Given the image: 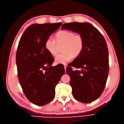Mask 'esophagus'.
<instances>
[{"label": "esophagus", "mask_w": 124, "mask_h": 124, "mask_svg": "<svg viewBox=\"0 0 124 124\" xmlns=\"http://www.w3.org/2000/svg\"><path fill=\"white\" fill-rule=\"evenodd\" d=\"M66 67H67V66L66 65H64V68H65V71H66Z\"/></svg>", "instance_id": "obj_1"}]
</instances>
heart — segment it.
<instances>
[{"mask_svg":"<svg viewBox=\"0 0 124 124\" xmlns=\"http://www.w3.org/2000/svg\"><path fill=\"white\" fill-rule=\"evenodd\" d=\"M55 39L48 38L45 42V47L50 54L56 56L58 52L57 44L64 42L62 48L63 52L55 57L56 64H65L73 56H78L83 50L84 39L80 34H75L69 31H61L56 34Z\"/></svg>","mask_w":124,"mask_h":124,"instance_id":"b5f03b06","label":"heart"}]
</instances>
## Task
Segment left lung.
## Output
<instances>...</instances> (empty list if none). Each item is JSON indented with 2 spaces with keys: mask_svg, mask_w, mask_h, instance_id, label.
Masks as SVG:
<instances>
[{
  "mask_svg": "<svg viewBox=\"0 0 124 124\" xmlns=\"http://www.w3.org/2000/svg\"><path fill=\"white\" fill-rule=\"evenodd\" d=\"M61 29H68L83 37L81 53L66 68L74 98L88 103L102 94L108 74V53L106 41L99 31L88 23H66ZM80 69L73 71L70 67Z\"/></svg>",
  "mask_w": 124,
  "mask_h": 124,
  "instance_id": "1",
  "label": "left lung"
}]
</instances>
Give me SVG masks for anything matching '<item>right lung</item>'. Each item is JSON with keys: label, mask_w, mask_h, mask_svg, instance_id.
Here are the masks:
<instances>
[{"label": "right lung", "mask_w": 124, "mask_h": 124, "mask_svg": "<svg viewBox=\"0 0 124 124\" xmlns=\"http://www.w3.org/2000/svg\"><path fill=\"white\" fill-rule=\"evenodd\" d=\"M33 24L22 35L16 54L17 76L27 98L37 106L50 102L55 87L65 73L62 66H52L54 59L45 47V42L62 25Z\"/></svg>", "instance_id": "obj_1"}]
</instances>
